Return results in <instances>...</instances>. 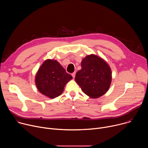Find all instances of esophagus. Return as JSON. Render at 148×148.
<instances>
[{
  "mask_svg": "<svg viewBox=\"0 0 148 148\" xmlns=\"http://www.w3.org/2000/svg\"><path fill=\"white\" fill-rule=\"evenodd\" d=\"M71 75L73 76V78H75V72H74V73H72Z\"/></svg>",
  "mask_w": 148,
  "mask_h": 148,
  "instance_id": "1",
  "label": "esophagus"
}]
</instances>
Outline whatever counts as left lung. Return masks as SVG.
Returning a JSON list of instances; mask_svg holds the SVG:
<instances>
[{"label": "left lung", "mask_w": 148, "mask_h": 148, "mask_svg": "<svg viewBox=\"0 0 148 148\" xmlns=\"http://www.w3.org/2000/svg\"><path fill=\"white\" fill-rule=\"evenodd\" d=\"M81 69L75 74V80L82 91L92 98H97L108 90L112 73L107 63L101 57L91 54L83 58Z\"/></svg>", "instance_id": "1"}]
</instances>
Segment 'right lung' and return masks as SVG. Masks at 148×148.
<instances>
[{
  "label": "right lung",
  "mask_w": 148,
  "mask_h": 148,
  "mask_svg": "<svg viewBox=\"0 0 148 148\" xmlns=\"http://www.w3.org/2000/svg\"><path fill=\"white\" fill-rule=\"evenodd\" d=\"M72 78L57 61L48 59L39 68L35 82L40 93L54 98L62 93L66 84Z\"/></svg>",
  "instance_id": "right-lung-1"
}]
</instances>
